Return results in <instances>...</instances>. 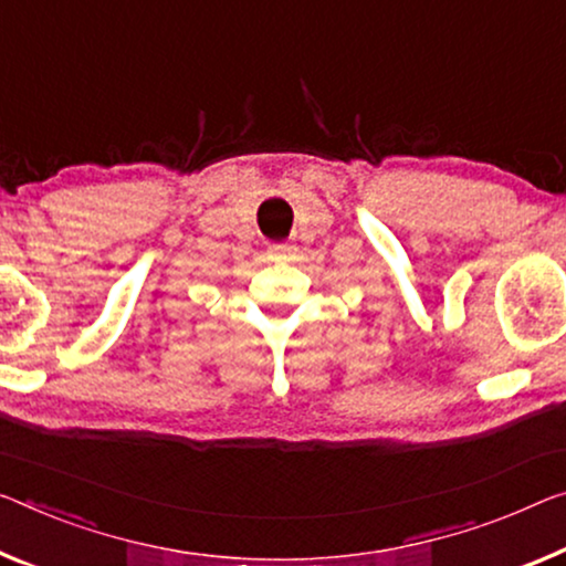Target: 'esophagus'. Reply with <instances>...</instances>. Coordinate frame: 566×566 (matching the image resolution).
Listing matches in <instances>:
<instances>
[{"mask_svg": "<svg viewBox=\"0 0 566 566\" xmlns=\"http://www.w3.org/2000/svg\"><path fill=\"white\" fill-rule=\"evenodd\" d=\"M289 250H291V245H283V242H275V245H271V253H275V255L289 253Z\"/></svg>", "mask_w": 566, "mask_h": 566, "instance_id": "1", "label": "esophagus"}]
</instances>
